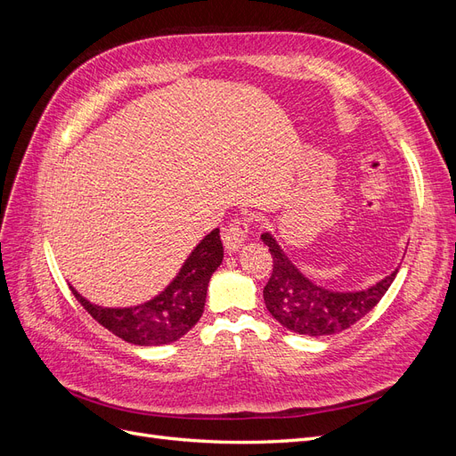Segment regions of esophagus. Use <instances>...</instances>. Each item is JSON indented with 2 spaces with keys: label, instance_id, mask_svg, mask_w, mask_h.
<instances>
[{
  "label": "esophagus",
  "instance_id": "34e87169",
  "mask_svg": "<svg viewBox=\"0 0 456 456\" xmlns=\"http://www.w3.org/2000/svg\"><path fill=\"white\" fill-rule=\"evenodd\" d=\"M247 233H249V218H243V216L233 218L223 233V241H224L226 251H230V253L238 251L243 245V241L247 240Z\"/></svg>",
  "mask_w": 456,
  "mask_h": 456
}]
</instances>
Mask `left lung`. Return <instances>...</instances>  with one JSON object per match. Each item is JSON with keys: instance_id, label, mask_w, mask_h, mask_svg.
<instances>
[{"instance_id": "8db88e82", "label": "left lung", "mask_w": 456, "mask_h": 456, "mask_svg": "<svg viewBox=\"0 0 456 456\" xmlns=\"http://www.w3.org/2000/svg\"><path fill=\"white\" fill-rule=\"evenodd\" d=\"M260 240L270 247L273 260L272 275L265 287V305L275 320L298 335L325 337L352 327L379 305L397 273L394 270L365 291H329L300 273L270 233H262Z\"/></svg>"}]
</instances>
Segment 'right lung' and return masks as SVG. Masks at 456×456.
<instances>
[{
    "label": "right lung",
    "mask_w": 456,
    "mask_h": 456,
    "mask_svg": "<svg viewBox=\"0 0 456 456\" xmlns=\"http://www.w3.org/2000/svg\"><path fill=\"white\" fill-rule=\"evenodd\" d=\"M224 256L218 228L200 241L181 272L158 297L133 308H102L91 305L74 287L72 293L94 322L136 346H161L184 337L205 308L207 285Z\"/></svg>",
    "instance_id": "1"
}]
</instances>
